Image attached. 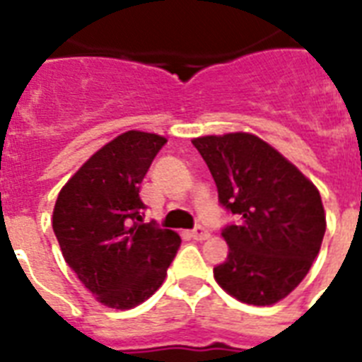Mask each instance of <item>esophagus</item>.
Instances as JSON below:
<instances>
[{"label":"esophagus","instance_id":"obj_1","mask_svg":"<svg viewBox=\"0 0 362 362\" xmlns=\"http://www.w3.org/2000/svg\"><path fill=\"white\" fill-rule=\"evenodd\" d=\"M189 237L193 238V240H206V238L210 237V233L204 229V227H195L192 233H189Z\"/></svg>","mask_w":362,"mask_h":362}]
</instances>
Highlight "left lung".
I'll use <instances>...</instances> for the list:
<instances>
[{
	"label": "left lung",
	"mask_w": 362,
	"mask_h": 362,
	"mask_svg": "<svg viewBox=\"0 0 362 362\" xmlns=\"http://www.w3.org/2000/svg\"><path fill=\"white\" fill-rule=\"evenodd\" d=\"M209 165L220 203L238 216L221 233L229 246L214 278L240 303L270 306L308 274L327 229L314 182L253 133L193 139Z\"/></svg>",
	"instance_id": "obj_1"
}]
</instances>
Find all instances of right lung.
Here are the masks:
<instances>
[{
  "instance_id": "obj_1",
  "label": "right lung",
  "mask_w": 362,
  "mask_h": 362,
  "mask_svg": "<svg viewBox=\"0 0 362 362\" xmlns=\"http://www.w3.org/2000/svg\"><path fill=\"white\" fill-rule=\"evenodd\" d=\"M167 139L125 131L101 146L62 187L52 229L65 263L95 300L129 310L163 284L178 233L141 223V182Z\"/></svg>"
}]
</instances>
